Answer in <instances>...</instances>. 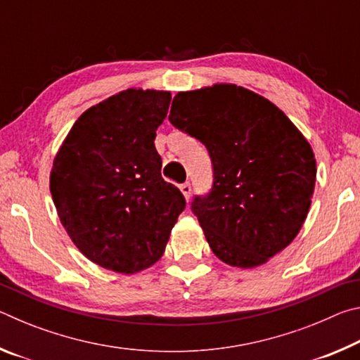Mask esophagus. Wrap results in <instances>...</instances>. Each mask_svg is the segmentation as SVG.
Masks as SVG:
<instances>
[{"instance_id": "esophagus-1", "label": "esophagus", "mask_w": 360, "mask_h": 360, "mask_svg": "<svg viewBox=\"0 0 360 360\" xmlns=\"http://www.w3.org/2000/svg\"><path fill=\"white\" fill-rule=\"evenodd\" d=\"M179 188H181L182 195H184V197H186V200L191 198V193H192V186H191V182H184V184H181V186H179Z\"/></svg>"}]
</instances>
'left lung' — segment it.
Wrapping results in <instances>:
<instances>
[{
    "instance_id": "obj_1",
    "label": "left lung",
    "mask_w": 360,
    "mask_h": 360,
    "mask_svg": "<svg viewBox=\"0 0 360 360\" xmlns=\"http://www.w3.org/2000/svg\"><path fill=\"white\" fill-rule=\"evenodd\" d=\"M168 119L210 152L212 187L192 212L212 252L252 268L289 246L311 205L316 160L288 115L251 90L216 84L179 92Z\"/></svg>"
}]
</instances>
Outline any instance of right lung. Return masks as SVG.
<instances>
[{"instance_id":"obj_1","label":"right lung","mask_w":360,"mask_h":360,"mask_svg":"<svg viewBox=\"0 0 360 360\" xmlns=\"http://www.w3.org/2000/svg\"><path fill=\"white\" fill-rule=\"evenodd\" d=\"M172 94L129 89L87 109L53 158L51 193L60 221L85 257L108 270L154 265L184 195L162 178L155 131Z\"/></svg>"}]
</instances>
